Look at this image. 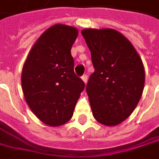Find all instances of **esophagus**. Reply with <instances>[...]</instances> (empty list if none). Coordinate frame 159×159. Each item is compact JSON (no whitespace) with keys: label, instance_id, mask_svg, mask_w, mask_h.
<instances>
[{"label":"esophagus","instance_id":"esophagus-1","mask_svg":"<svg viewBox=\"0 0 159 159\" xmlns=\"http://www.w3.org/2000/svg\"><path fill=\"white\" fill-rule=\"evenodd\" d=\"M82 79H83V81L84 82V83H87V82H88V76H87V75H83V76H82Z\"/></svg>","mask_w":159,"mask_h":159}]
</instances>
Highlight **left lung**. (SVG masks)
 I'll list each match as a JSON object with an SVG mask.
<instances>
[{
  "instance_id": "1",
  "label": "left lung",
  "mask_w": 159,
  "mask_h": 159,
  "mask_svg": "<svg viewBox=\"0 0 159 159\" xmlns=\"http://www.w3.org/2000/svg\"><path fill=\"white\" fill-rule=\"evenodd\" d=\"M90 50L95 71L87 91L95 119L106 126H116L132 114L145 85L141 58L130 41L114 29L82 31Z\"/></svg>"
}]
</instances>
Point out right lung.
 <instances>
[{"label":"right lung","mask_w":159,"mask_h":159,"mask_svg":"<svg viewBox=\"0 0 159 159\" xmlns=\"http://www.w3.org/2000/svg\"><path fill=\"white\" fill-rule=\"evenodd\" d=\"M78 31L57 24L41 35L25 60L22 90L33 114L48 126L71 119L85 83L74 72L70 50Z\"/></svg>","instance_id":"1"}]
</instances>
